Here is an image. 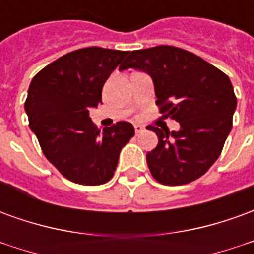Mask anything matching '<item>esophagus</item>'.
I'll return each mask as SVG.
<instances>
[{
    "label": "esophagus",
    "mask_w": 254,
    "mask_h": 254,
    "mask_svg": "<svg viewBox=\"0 0 254 254\" xmlns=\"http://www.w3.org/2000/svg\"><path fill=\"white\" fill-rule=\"evenodd\" d=\"M143 130H144V127L138 125V124H136V125H134V132H136V133H141Z\"/></svg>",
    "instance_id": "34e87169"
}]
</instances>
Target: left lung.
<instances>
[{"label":"left lung","mask_w":254,"mask_h":254,"mask_svg":"<svg viewBox=\"0 0 254 254\" xmlns=\"http://www.w3.org/2000/svg\"><path fill=\"white\" fill-rule=\"evenodd\" d=\"M129 67L148 73L159 111L181 127L177 132L148 127L159 140L147 154L152 177L169 187L200 178L233 127L237 98L229 76L193 53L165 45L129 52L120 70Z\"/></svg>","instance_id":"obj_1"}]
</instances>
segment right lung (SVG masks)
I'll use <instances>...</instances> for the list:
<instances>
[{
	"instance_id": "add662e5",
	"label": "right lung",
	"mask_w": 254,
	"mask_h": 254,
	"mask_svg": "<svg viewBox=\"0 0 254 254\" xmlns=\"http://www.w3.org/2000/svg\"><path fill=\"white\" fill-rule=\"evenodd\" d=\"M127 52L85 47L36 73L24 109L47 160L69 181L102 185L114 176L120 152L134 136L130 122L98 129L88 109L102 103V88Z\"/></svg>"
}]
</instances>
